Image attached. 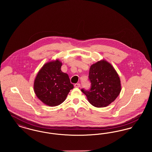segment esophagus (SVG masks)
I'll return each mask as SVG.
<instances>
[{"mask_svg": "<svg viewBox=\"0 0 152 152\" xmlns=\"http://www.w3.org/2000/svg\"><path fill=\"white\" fill-rule=\"evenodd\" d=\"M74 87H75V88H79L80 87V84L79 83H76V84H75L74 85Z\"/></svg>", "mask_w": 152, "mask_h": 152, "instance_id": "34e87169", "label": "esophagus"}]
</instances>
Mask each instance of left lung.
I'll return each mask as SVG.
<instances>
[{"instance_id":"left-lung-1","label":"left lung","mask_w":152,"mask_h":152,"mask_svg":"<svg viewBox=\"0 0 152 152\" xmlns=\"http://www.w3.org/2000/svg\"><path fill=\"white\" fill-rule=\"evenodd\" d=\"M89 79L91 83L90 90L82 89L81 91L95 107H107L121 92V81L118 73L111 64L104 59L91 66Z\"/></svg>"}]
</instances>
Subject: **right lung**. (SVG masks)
<instances>
[{"mask_svg":"<svg viewBox=\"0 0 152 152\" xmlns=\"http://www.w3.org/2000/svg\"><path fill=\"white\" fill-rule=\"evenodd\" d=\"M61 65L58 59L46 63L34 80L35 94L46 105L55 107L61 104L73 88L68 75L61 71Z\"/></svg>","mask_w":152,"mask_h":152,"instance_id":"obj_1","label":"right lung"}]
</instances>
